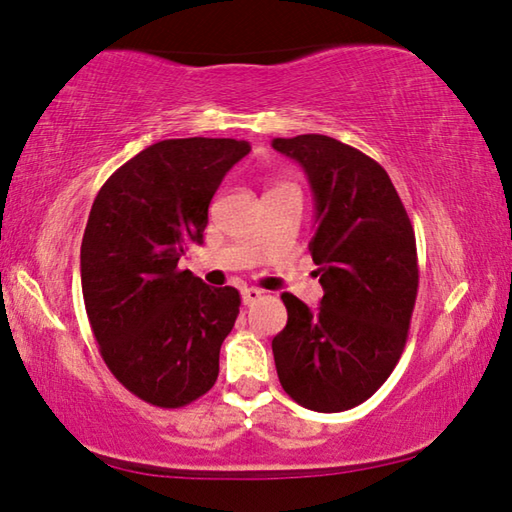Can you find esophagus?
<instances>
[{
  "label": "esophagus",
  "instance_id": "obj_1",
  "mask_svg": "<svg viewBox=\"0 0 512 512\" xmlns=\"http://www.w3.org/2000/svg\"><path fill=\"white\" fill-rule=\"evenodd\" d=\"M262 298V291L259 289H253V287H246L244 291H241V300H244V305H253L255 300Z\"/></svg>",
  "mask_w": 512,
  "mask_h": 512
}]
</instances>
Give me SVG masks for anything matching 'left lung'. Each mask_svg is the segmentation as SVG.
<instances>
[{
  "label": "left lung",
  "mask_w": 512,
  "mask_h": 512,
  "mask_svg": "<svg viewBox=\"0 0 512 512\" xmlns=\"http://www.w3.org/2000/svg\"><path fill=\"white\" fill-rule=\"evenodd\" d=\"M307 173L316 205L309 241L323 300L282 293L287 327L273 339L280 384L320 413L366 402L400 361L418 296L415 232L379 162L327 135L275 137Z\"/></svg>",
  "instance_id": "obj_1"
}]
</instances>
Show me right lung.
<instances>
[{
	"label": "right lung",
	"instance_id": "right-lung-1",
	"mask_svg": "<svg viewBox=\"0 0 512 512\" xmlns=\"http://www.w3.org/2000/svg\"><path fill=\"white\" fill-rule=\"evenodd\" d=\"M248 153V142L230 137L155 142L92 203L81 284L94 339L119 384L160 409L198 400L219 377L239 291L207 287L178 259L203 244L212 196Z\"/></svg>",
	"mask_w": 512,
	"mask_h": 512
}]
</instances>
